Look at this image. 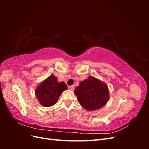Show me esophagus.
<instances>
[{
    "label": "esophagus",
    "mask_w": 149,
    "mask_h": 149,
    "mask_svg": "<svg viewBox=\"0 0 149 149\" xmlns=\"http://www.w3.org/2000/svg\"><path fill=\"white\" fill-rule=\"evenodd\" d=\"M69 88L72 90V91H73V90L74 89V85H72V86H69Z\"/></svg>",
    "instance_id": "esophagus-1"
}]
</instances>
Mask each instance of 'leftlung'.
<instances>
[{
    "label": "left lung",
    "instance_id": "left-lung-1",
    "mask_svg": "<svg viewBox=\"0 0 149 149\" xmlns=\"http://www.w3.org/2000/svg\"><path fill=\"white\" fill-rule=\"evenodd\" d=\"M74 94L80 105L89 111L101 109L109 99L107 84L92 76L80 82L74 89Z\"/></svg>",
    "mask_w": 149,
    "mask_h": 149
}]
</instances>
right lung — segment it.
Segmentation results:
<instances>
[{"instance_id":"obj_1","label":"right lung","mask_w":149,"mask_h":149,"mask_svg":"<svg viewBox=\"0 0 149 149\" xmlns=\"http://www.w3.org/2000/svg\"><path fill=\"white\" fill-rule=\"evenodd\" d=\"M67 89L64 81L58 82L57 77L52 74L38 85L35 94L40 104L50 107L55 104L61 93Z\"/></svg>"}]
</instances>
